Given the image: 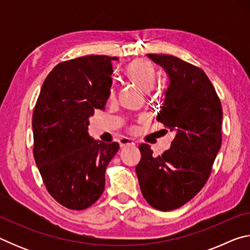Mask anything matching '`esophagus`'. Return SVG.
<instances>
[{"mask_svg":"<svg viewBox=\"0 0 250 250\" xmlns=\"http://www.w3.org/2000/svg\"><path fill=\"white\" fill-rule=\"evenodd\" d=\"M119 145L121 147H125V146H132L135 145V143L133 142V140H131L129 138H121L119 140Z\"/></svg>","mask_w":250,"mask_h":250,"instance_id":"1","label":"esophagus"}]
</instances>
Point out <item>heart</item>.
Returning a JSON list of instances; mask_svg holds the SVG:
<instances>
[{
	"label": "heart",
	"instance_id": "b5f03b06",
	"mask_svg": "<svg viewBox=\"0 0 250 250\" xmlns=\"http://www.w3.org/2000/svg\"><path fill=\"white\" fill-rule=\"evenodd\" d=\"M125 74L142 91H150L154 86V68L150 62L145 61H134L125 67ZM112 95L113 91L111 90V96Z\"/></svg>",
	"mask_w": 250,
	"mask_h": 250
}]
</instances>
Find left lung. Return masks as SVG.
Segmentation results:
<instances>
[{"label": "left lung", "instance_id": "8db88e82", "mask_svg": "<svg viewBox=\"0 0 250 250\" xmlns=\"http://www.w3.org/2000/svg\"><path fill=\"white\" fill-rule=\"evenodd\" d=\"M147 57L167 75L156 120L174 132V139L170 149L159 156L152 155L150 146H139L141 160L135 173L146 202L167 211L192 200L208 180L222 145L223 110L201 68L172 55L147 54Z\"/></svg>", "mask_w": 250, "mask_h": 250}]
</instances>
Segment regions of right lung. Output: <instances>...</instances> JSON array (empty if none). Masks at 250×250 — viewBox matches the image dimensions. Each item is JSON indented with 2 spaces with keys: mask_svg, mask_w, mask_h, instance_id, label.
<instances>
[{
  "mask_svg": "<svg viewBox=\"0 0 250 250\" xmlns=\"http://www.w3.org/2000/svg\"><path fill=\"white\" fill-rule=\"evenodd\" d=\"M116 59L90 55L58 64L34 109V159L50 195L69 209L87 208L101 196L105 168L119 150L88 133L89 118L110 96Z\"/></svg>",
  "mask_w": 250,
  "mask_h": 250,
  "instance_id": "obj_1",
  "label": "right lung"
}]
</instances>
